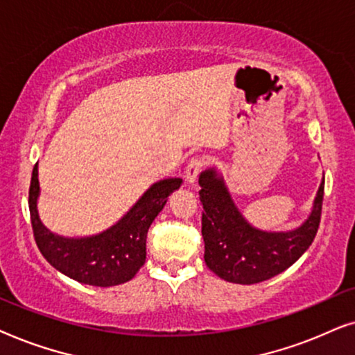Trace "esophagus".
I'll return each mask as SVG.
<instances>
[{
  "instance_id": "34e87169",
  "label": "esophagus",
  "mask_w": 355,
  "mask_h": 355,
  "mask_svg": "<svg viewBox=\"0 0 355 355\" xmlns=\"http://www.w3.org/2000/svg\"><path fill=\"white\" fill-rule=\"evenodd\" d=\"M202 165H205V164H202V160L200 157H193L190 162H188L187 168H185V177H187L188 183H191V185H193V183L196 182V178L201 172Z\"/></svg>"
}]
</instances>
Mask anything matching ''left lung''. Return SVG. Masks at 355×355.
<instances>
[{
	"mask_svg": "<svg viewBox=\"0 0 355 355\" xmlns=\"http://www.w3.org/2000/svg\"><path fill=\"white\" fill-rule=\"evenodd\" d=\"M201 234L205 261L216 276L235 284H257L292 266L313 242L321 219L324 180L304 224L289 232H264L253 227L234 205L216 168L200 175Z\"/></svg>",
	"mask_w": 355,
	"mask_h": 355,
	"instance_id": "left-lung-1",
	"label": "left lung"
}]
</instances>
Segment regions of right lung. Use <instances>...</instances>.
Returning <instances> with one entry per match:
<instances>
[{"mask_svg": "<svg viewBox=\"0 0 355 355\" xmlns=\"http://www.w3.org/2000/svg\"><path fill=\"white\" fill-rule=\"evenodd\" d=\"M182 182V178H165L154 183L110 229L92 237L69 239L50 232L42 224L37 211L40 187L35 164L29 188V211L37 247L51 266L83 284L112 287L128 282L146 261L150 224Z\"/></svg>", "mask_w": 355, "mask_h": 355, "instance_id": "1", "label": "right lung"}]
</instances>
